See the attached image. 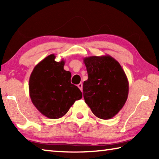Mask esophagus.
<instances>
[{"instance_id":"obj_1","label":"esophagus","mask_w":159,"mask_h":159,"mask_svg":"<svg viewBox=\"0 0 159 159\" xmlns=\"http://www.w3.org/2000/svg\"><path fill=\"white\" fill-rule=\"evenodd\" d=\"M78 87H79V88L80 90H81V91L83 90V84H82V83H79V84L78 85Z\"/></svg>"}]
</instances>
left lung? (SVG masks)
I'll use <instances>...</instances> for the list:
<instances>
[{"mask_svg": "<svg viewBox=\"0 0 159 159\" xmlns=\"http://www.w3.org/2000/svg\"><path fill=\"white\" fill-rule=\"evenodd\" d=\"M88 79L83 97L93 114L107 120L116 115L128 99L129 83L118 61L109 55L83 58Z\"/></svg>", "mask_w": 159, "mask_h": 159, "instance_id": "8db88e82", "label": "left lung"}]
</instances>
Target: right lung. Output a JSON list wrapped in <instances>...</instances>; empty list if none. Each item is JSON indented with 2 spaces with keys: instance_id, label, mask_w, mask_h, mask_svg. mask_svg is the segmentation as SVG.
I'll return each mask as SVG.
<instances>
[{
  "instance_id": "right-lung-1",
  "label": "right lung",
  "mask_w": 159,
  "mask_h": 159,
  "mask_svg": "<svg viewBox=\"0 0 159 159\" xmlns=\"http://www.w3.org/2000/svg\"><path fill=\"white\" fill-rule=\"evenodd\" d=\"M52 54L34 67L29 78V90L32 103L41 114L50 119L65 115L82 93L71 83V74L65 71V61H56Z\"/></svg>"
}]
</instances>
